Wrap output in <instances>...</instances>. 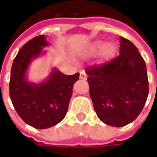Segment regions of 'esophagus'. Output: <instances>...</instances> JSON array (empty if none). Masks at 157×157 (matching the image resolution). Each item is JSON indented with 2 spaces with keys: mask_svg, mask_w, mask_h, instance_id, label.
I'll use <instances>...</instances> for the list:
<instances>
[{
  "mask_svg": "<svg viewBox=\"0 0 157 157\" xmlns=\"http://www.w3.org/2000/svg\"><path fill=\"white\" fill-rule=\"evenodd\" d=\"M80 78L82 79V80H86L87 79V75L84 71H81L80 73Z\"/></svg>",
  "mask_w": 157,
  "mask_h": 157,
  "instance_id": "1",
  "label": "esophagus"
}]
</instances>
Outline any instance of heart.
<instances>
[{"mask_svg":"<svg viewBox=\"0 0 157 157\" xmlns=\"http://www.w3.org/2000/svg\"><path fill=\"white\" fill-rule=\"evenodd\" d=\"M100 51V59L101 61H109L111 60L116 51H117V46L115 44L109 42L106 43L105 44H104L103 41H95L93 44H91L88 48L86 49V51L84 52V55L85 56H92L94 55L95 53H97L98 52Z\"/></svg>","mask_w":157,"mask_h":157,"instance_id":"obj_1","label":"heart"}]
</instances>
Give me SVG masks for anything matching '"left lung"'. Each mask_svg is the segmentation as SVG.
I'll list each match as a JSON object with an SVG mask.
<instances>
[{"mask_svg": "<svg viewBox=\"0 0 157 157\" xmlns=\"http://www.w3.org/2000/svg\"><path fill=\"white\" fill-rule=\"evenodd\" d=\"M119 41V56L85 69L97 116L115 127L132 123L140 114L149 93L146 65L138 49L124 37Z\"/></svg>", "mask_w": 157, "mask_h": 157, "instance_id": "1", "label": "left lung"}]
</instances>
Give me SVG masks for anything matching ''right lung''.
I'll return each instance as SVG.
<instances>
[{
  "label": "right lung",
  "mask_w": 157,
  "mask_h": 157,
  "mask_svg": "<svg viewBox=\"0 0 157 157\" xmlns=\"http://www.w3.org/2000/svg\"><path fill=\"white\" fill-rule=\"evenodd\" d=\"M48 43L44 35L27 42L13 60L10 78V97L19 116L29 125L45 129L60 123L65 116L79 73L66 75L53 69L49 78L40 83L29 82L26 70Z\"/></svg>",
  "instance_id": "1"
}]
</instances>
